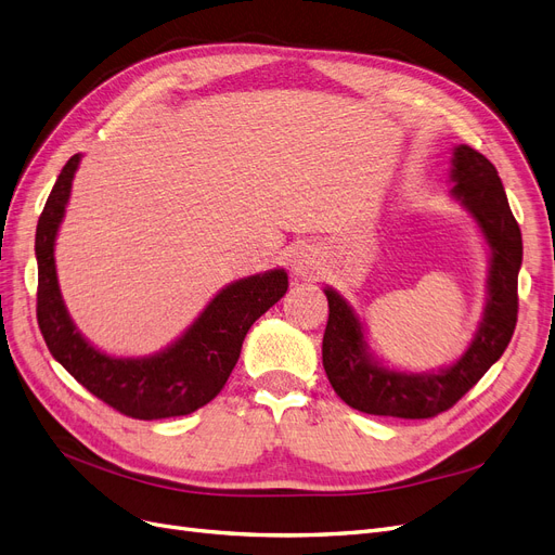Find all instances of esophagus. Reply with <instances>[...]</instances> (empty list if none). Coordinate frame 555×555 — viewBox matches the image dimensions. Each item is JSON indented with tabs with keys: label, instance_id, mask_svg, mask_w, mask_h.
Wrapping results in <instances>:
<instances>
[{
	"label": "esophagus",
	"instance_id": "obj_1",
	"mask_svg": "<svg viewBox=\"0 0 555 555\" xmlns=\"http://www.w3.org/2000/svg\"><path fill=\"white\" fill-rule=\"evenodd\" d=\"M293 272L301 279H318L322 272L320 251L311 244H301L293 256Z\"/></svg>",
	"mask_w": 555,
	"mask_h": 555
}]
</instances>
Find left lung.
<instances>
[{
  "instance_id": "1",
  "label": "left lung",
  "mask_w": 555,
  "mask_h": 555,
  "mask_svg": "<svg viewBox=\"0 0 555 555\" xmlns=\"http://www.w3.org/2000/svg\"><path fill=\"white\" fill-rule=\"evenodd\" d=\"M453 196L476 217L491 249L489 299L476 340L457 363L435 375H406L377 365L365 352L363 326L334 291L322 338V363L334 391L363 414L393 418H433L453 406L494 365L515 334L517 279L524 256L519 223L509 210L499 171L470 146L453 157Z\"/></svg>"
}]
</instances>
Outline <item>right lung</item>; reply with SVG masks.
Segmentation results:
<instances>
[{"label":"right lung","mask_w":555,"mask_h":555,"mask_svg":"<svg viewBox=\"0 0 555 555\" xmlns=\"http://www.w3.org/2000/svg\"><path fill=\"white\" fill-rule=\"evenodd\" d=\"M79 155L61 169L36 225V318L50 354L116 412L139 421L188 416L208 404L229 379L251 324L288 291V274L235 281L223 288L178 343L151 359H112L79 336L61 301L54 237L64 219Z\"/></svg>","instance_id":"right-lung-1"}]
</instances>
